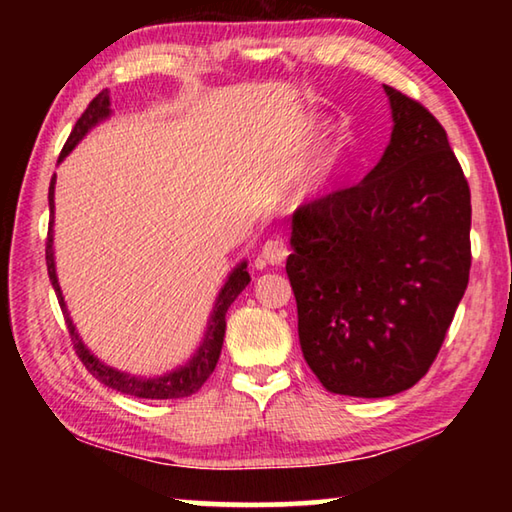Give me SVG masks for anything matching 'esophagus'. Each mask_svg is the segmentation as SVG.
I'll return each mask as SVG.
<instances>
[{"instance_id": "1", "label": "esophagus", "mask_w": 512, "mask_h": 512, "mask_svg": "<svg viewBox=\"0 0 512 512\" xmlns=\"http://www.w3.org/2000/svg\"><path fill=\"white\" fill-rule=\"evenodd\" d=\"M289 257V246L282 237H271L262 246L257 255V268H266V266H280L284 259Z\"/></svg>"}]
</instances>
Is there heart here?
Returning <instances> with one entry per match:
<instances>
[{
	"label": "heart",
	"instance_id": "obj_1",
	"mask_svg": "<svg viewBox=\"0 0 512 512\" xmlns=\"http://www.w3.org/2000/svg\"><path fill=\"white\" fill-rule=\"evenodd\" d=\"M339 155H341V146L339 144H329L327 149L320 153V158L316 162L314 171H311V176L307 178L305 187L307 189H316L318 185H323V180L332 173V169L336 167V162H339Z\"/></svg>",
	"mask_w": 512,
	"mask_h": 512
}]
</instances>
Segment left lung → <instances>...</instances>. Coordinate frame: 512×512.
<instances>
[{
  "label": "left lung",
  "instance_id": "1",
  "mask_svg": "<svg viewBox=\"0 0 512 512\" xmlns=\"http://www.w3.org/2000/svg\"><path fill=\"white\" fill-rule=\"evenodd\" d=\"M393 133L359 185L300 205L287 275L305 361L329 393L427 375L470 280V185L431 112L384 85Z\"/></svg>",
  "mask_w": 512,
  "mask_h": 512
}]
</instances>
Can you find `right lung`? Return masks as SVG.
<instances>
[{"label": "right lung", "mask_w": 512, "mask_h": 512, "mask_svg": "<svg viewBox=\"0 0 512 512\" xmlns=\"http://www.w3.org/2000/svg\"><path fill=\"white\" fill-rule=\"evenodd\" d=\"M108 117H110V94H108V90H103L90 101V106L85 108L79 121H76V126L72 128V133H69L67 142L63 146V151H60L58 162L63 160L65 155L83 140L85 133H88L90 128H94L99 121L108 119ZM54 185H56V176L51 178V183H49V232H47V248H45L47 273H49L51 284H54L58 305H60V309H63L69 336H72V343H74V350H76V354H79V359L83 361V366L88 368L92 375L101 381V384L112 388V391L133 395V397H142V400H178V397H189L192 393H196L198 388L205 384L207 377L212 375L216 368V361H219V357H221L223 336H225V311H228V307L237 300L239 293L244 291L250 282V275L246 271V262H241L235 271L228 275V280H225L223 289L219 291V298H216V302H214L212 316H210V320H207V329H205L201 348L196 350L194 357L189 359L185 366H180V368L171 370V372H167V375H160V377L126 375V372L110 368V366H106V363H101L97 357H94V354L85 348V343L81 341L79 332H76L72 318H69V311H67V305L63 300V291H60V284L56 277V262H54Z\"/></svg>", "instance_id": "1"}]
</instances>
